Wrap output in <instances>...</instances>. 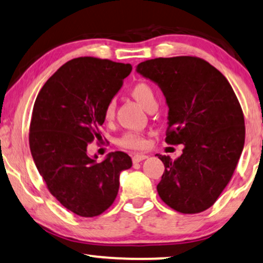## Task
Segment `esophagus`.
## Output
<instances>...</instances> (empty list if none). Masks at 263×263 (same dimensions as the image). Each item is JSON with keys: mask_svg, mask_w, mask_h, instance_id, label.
Returning a JSON list of instances; mask_svg holds the SVG:
<instances>
[{"mask_svg": "<svg viewBox=\"0 0 263 263\" xmlns=\"http://www.w3.org/2000/svg\"><path fill=\"white\" fill-rule=\"evenodd\" d=\"M148 159V156L144 155V154H136V155L132 156V161H134L135 163L137 162H141V161Z\"/></svg>", "mask_w": 263, "mask_h": 263, "instance_id": "obj_1", "label": "esophagus"}]
</instances>
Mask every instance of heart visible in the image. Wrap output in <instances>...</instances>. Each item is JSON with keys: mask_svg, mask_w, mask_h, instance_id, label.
Listing matches in <instances>:
<instances>
[{"mask_svg": "<svg viewBox=\"0 0 263 263\" xmlns=\"http://www.w3.org/2000/svg\"><path fill=\"white\" fill-rule=\"evenodd\" d=\"M131 96L134 97L144 109H146L150 104L156 103V96L153 87L144 82H139L132 86ZM114 110L115 107L113 102H109L107 104V107L104 108V119H106L107 121L113 119ZM120 144L128 149H142L145 146L146 142L141 135L134 134V132H128V134L122 136V138L120 139Z\"/></svg>", "mask_w": 263, "mask_h": 263, "instance_id": "b5f03b06", "label": "heart"}]
</instances>
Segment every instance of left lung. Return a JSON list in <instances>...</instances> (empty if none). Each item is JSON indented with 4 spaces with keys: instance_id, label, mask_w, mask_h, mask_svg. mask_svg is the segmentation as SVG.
<instances>
[{
    "instance_id": "obj_1",
    "label": "left lung",
    "mask_w": 263,
    "mask_h": 263,
    "mask_svg": "<svg viewBox=\"0 0 263 263\" xmlns=\"http://www.w3.org/2000/svg\"><path fill=\"white\" fill-rule=\"evenodd\" d=\"M136 72L155 83L166 99V142L184 145L176 161L157 154L164 164L159 196L184 214L205 211L229 184L244 148V117L232 86L194 56L153 59Z\"/></svg>"
}]
</instances>
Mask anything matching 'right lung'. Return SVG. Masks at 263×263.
Wrapping results in <instances>:
<instances>
[{"label":"right lung","instance_id":"obj_1","mask_svg":"<svg viewBox=\"0 0 263 263\" xmlns=\"http://www.w3.org/2000/svg\"><path fill=\"white\" fill-rule=\"evenodd\" d=\"M132 71L129 64L96 58L66 62L38 93L30 125V150L50 194L84 218L113 204L127 154H108L102 162L87 155V144L101 137L104 108Z\"/></svg>","mask_w":263,"mask_h":263}]
</instances>
